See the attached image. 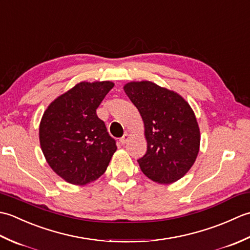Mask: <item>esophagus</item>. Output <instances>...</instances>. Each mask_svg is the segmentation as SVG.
<instances>
[{"mask_svg":"<svg viewBox=\"0 0 250 250\" xmlns=\"http://www.w3.org/2000/svg\"><path fill=\"white\" fill-rule=\"evenodd\" d=\"M129 139H130V135L129 134H125L119 141H120V143H121L122 145H125V144H126V143H128Z\"/></svg>","mask_w":250,"mask_h":250,"instance_id":"34e87169","label":"esophagus"}]
</instances>
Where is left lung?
<instances>
[{
    "instance_id": "obj_1",
    "label": "left lung",
    "mask_w": 250,
    "mask_h": 250,
    "mask_svg": "<svg viewBox=\"0 0 250 250\" xmlns=\"http://www.w3.org/2000/svg\"><path fill=\"white\" fill-rule=\"evenodd\" d=\"M124 90L144 121L147 151L137 160L142 172L158 184L186 175L200 149V129L192 108L176 92L151 82H131Z\"/></svg>"
}]
</instances>
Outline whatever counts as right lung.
I'll use <instances>...</instances> for the list:
<instances>
[{
	"label": "right lung",
	"mask_w": 250,
	"mask_h": 250,
	"mask_svg": "<svg viewBox=\"0 0 250 250\" xmlns=\"http://www.w3.org/2000/svg\"><path fill=\"white\" fill-rule=\"evenodd\" d=\"M111 82H82L58 97L42 117L41 148L47 163L65 182L83 186L107 168L117 146L97 115Z\"/></svg>",
	"instance_id": "obj_1"
}]
</instances>
